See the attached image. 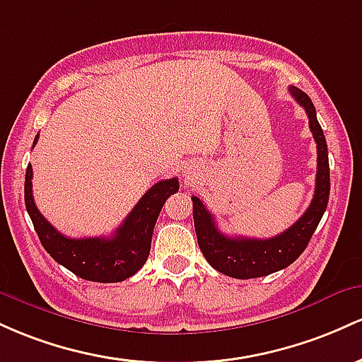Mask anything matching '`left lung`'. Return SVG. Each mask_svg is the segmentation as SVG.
I'll list each match as a JSON object with an SVG mask.
<instances>
[{
  "instance_id": "8db88e82",
  "label": "left lung",
  "mask_w": 362,
  "mask_h": 362,
  "mask_svg": "<svg viewBox=\"0 0 362 362\" xmlns=\"http://www.w3.org/2000/svg\"><path fill=\"white\" fill-rule=\"evenodd\" d=\"M289 92L306 111L308 119H310V129L316 141V152H318L315 194H313L311 205L308 206L303 217L275 238H229L218 230L214 215L206 210L200 198L192 197L198 246H200L206 262L215 270L229 275V277L257 279L289 267L306 250L313 233L327 210L328 197H330L327 140H325L323 129L316 119L315 105L310 97L298 87H289Z\"/></svg>"
}]
</instances>
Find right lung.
<instances>
[{"instance_id": "add662e5", "label": "right lung", "mask_w": 362, "mask_h": 362, "mask_svg": "<svg viewBox=\"0 0 362 362\" xmlns=\"http://www.w3.org/2000/svg\"><path fill=\"white\" fill-rule=\"evenodd\" d=\"M35 136L34 145L37 144ZM180 189L176 177L156 182L133 206L111 238H66L44 218L32 197V165L25 173V206L44 250L59 265L92 282H121L135 275L147 262L152 233L162 206Z\"/></svg>"}]
</instances>
